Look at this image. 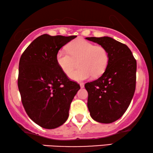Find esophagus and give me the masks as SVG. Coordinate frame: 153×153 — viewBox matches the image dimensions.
I'll return each instance as SVG.
<instances>
[{
    "label": "esophagus",
    "instance_id": "esophagus-1",
    "mask_svg": "<svg viewBox=\"0 0 153 153\" xmlns=\"http://www.w3.org/2000/svg\"><path fill=\"white\" fill-rule=\"evenodd\" d=\"M79 86H80L81 88H84V87H85V85H84V83L81 82V83H79Z\"/></svg>",
    "mask_w": 153,
    "mask_h": 153
}]
</instances>
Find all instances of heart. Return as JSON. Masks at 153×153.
Wrapping results in <instances>:
<instances>
[{
	"label": "heart",
	"mask_w": 153,
	"mask_h": 153,
	"mask_svg": "<svg viewBox=\"0 0 153 153\" xmlns=\"http://www.w3.org/2000/svg\"><path fill=\"white\" fill-rule=\"evenodd\" d=\"M67 51L59 50L56 62L62 72L68 75L77 66L79 68L70 74L74 80L80 81L91 77H98L106 70L109 63L107 49L83 39L72 41L67 46Z\"/></svg>",
	"instance_id": "obj_1"
}]
</instances>
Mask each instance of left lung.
I'll use <instances>...</instances> for the list:
<instances>
[{
  "mask_svg": "<svg viewBox=\"0 0 153 153\" xmlns=\"http://www.w3.org/2000/svg\"><path fill=\"white\" fill-rule=\"evenodd\" d=\"M107 49L109 63L98 79L85 84L92 119L111 123L126 112L136 88L137 61L126 44L109 36L87 37Z\"/></svg>",
  "mask_w": 153,
  "mask_h": 153,
  "instance_id": "left-lung-1",
  "label": "left lung"
}]
</instances>
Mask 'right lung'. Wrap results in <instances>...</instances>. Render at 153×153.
I'll return each instance as SVG.
<instances>
[{
    "instance_id": "1",
    "label": "right lung",
    "mask_w": 153,
    "mask_h": 153,
    "mask_svg": "<svg viewBox=\"0 0 153 153\" xmlns=\"http://www.w3.org/2000/svg\"><path fill=\"white\" fill-rule=\"evenodd\" d=\"M76 37L42 34L20 58L18 87L21 102L28 117L44 128L54 129L66 122L71 103L80 89L56 62L59 49Z\"/></svg>"
}]
</instances>
